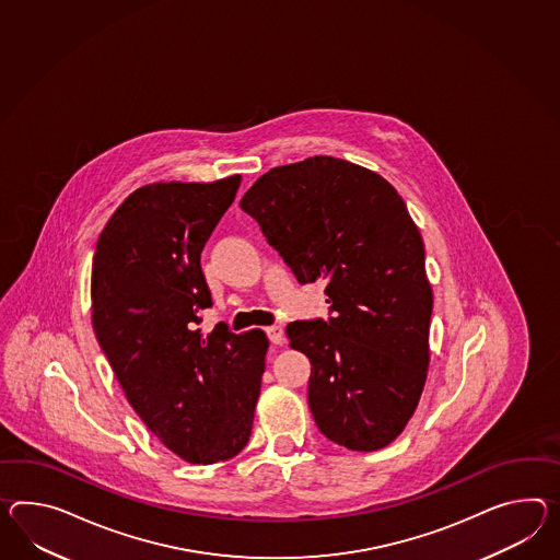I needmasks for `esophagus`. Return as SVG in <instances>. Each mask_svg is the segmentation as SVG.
I'll list each match as a JSON object with an SVG mask.
<instances>
[{"label":"esophagus","instance_id":"34e87169","mask_svg":"<svg viewBox=\"0 0 560 560\" xmlns=\"http://www.w3.org/2000/svg\"><path fill=\"white\" fill-rule=\"evenodd\" d=\"M267 331V336H269V340L273 341V343H285V336H283V329L279 328V326H271V328L265 329Z\"/></svg>","mask_w":560,"mask_h":560}]
</instances>
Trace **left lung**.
Returning <instances> with one entry per match:
<instances>
[{"instance_id":"obj_1","label":"left lung","mask_w":560,"mask_h":560,"mask_svg":"<svg viewBox=\"0 0 560 560\" xmlns=\"http://www.w3.org/2000/svg\"><path fill=\"white\" fill-rule=\"evenodd\" d=\"M241 208L300 283H328L331 317L287 326L289 346L312 362L315 424L346 450L386 447L429 369L433 291L407 205L376 172L315 155L269 170Z\"/></svg>"}]
</instances>
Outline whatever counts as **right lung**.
<instances>
[{"label":"right lung","instance_id":"right-lung-1","mask_svg":"<svg viewBox=\"0 0 560 560\" xmlns=\"http://www.w3.org/2000/svg\"><path fill=\"white\" fill-rule=\"evenodd\" d=\"M241 176L158 182L129 194L98 236L93 328L139 419L190 464L245 450L265 372V331H200L212 307L200 255Z\"/></svg>","mask_w":560,"mask_h":560}]
</instances>
